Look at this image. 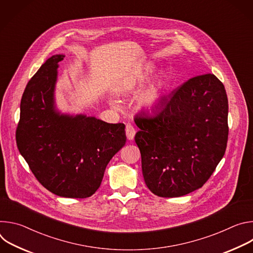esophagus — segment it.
<instances>
[{
    "label": "esophagus",
    "mask_w": 253,
    "mask_h": 253,
    "mask_svg": "<svg viewBox=\"0 0 253 253\" xmlns=\"http://www.w3.org/2000/svg\"><path fill=\"white\" fill-rule=\"evenodd\" d=\"M125 131H126L127 139H128V140H132V139L134 138V136H135V133H136L135 128H134L132 125L127 124V125H126V129H125Z\"/></svg>",
    "instance_id": "obj_1"
}]
</instances>
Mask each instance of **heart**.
<instances>
[{
    "instance_id": "b5f03b06",
    "label": "heart",
    "mask_w": 253,
    "mask_h": 253,
    "mask_svg": "<svg viewBox=\"0 0 253 253\" xmlns=\"http://www.w3.org/2000/svg\"><path fill=\"white\" fill-rule=\"evenodd\" d=\"M153 73V69H146L144 72L139 75V80L141 82L147 81L150 76ZM166 88L165 80L159 79L156 82H154L152 85L148 87V89L141 95L140 103L142 106H144L147 109H153V108L157 107L164 95V91Z\"/></svg>"
}]
</instances>
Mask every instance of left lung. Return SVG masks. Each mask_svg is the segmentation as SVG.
Returning <instances> with one entry per match:
<instances>
[{
  "instance_id": "1",
  "label": "left lung",
  "mask_w": 253,
  "mask_h": 253,
  "mask_svg": "<svg viewBox=\"0 0 253 253\" xmlns=\"http://www.w3.org/2000/svg\"><path fill=\"white\" fill-rule=\"evenodd\" d=\"M227 118L226 91L213 74L186 81L153 115H136L135 142L149 190L179 197L202 187L225 153Z\"/></svg>"
}]
</instances>
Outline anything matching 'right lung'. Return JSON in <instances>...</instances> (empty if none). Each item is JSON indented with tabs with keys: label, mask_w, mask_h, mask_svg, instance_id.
Segmentation results:
<instances>
[{
	"label": "right lung",
	"mask_w": 253,
	"mask_h": 253,
	"mask_svg": "<svg viewBox=\"0 0 253 253\" xmlns=\"http://www.w3.org/2000/svg\"><path fill=\"white\" fill-rule=\"evenodd\" d=\"M63 59V55L52 56L28 82L16 140L46 189L61 197L87 198L100 187L106 166L125 145V125L56 111L57 69Z\"/></svg>",
	"instance_id": "right-lung-1"
}]
</instances>
